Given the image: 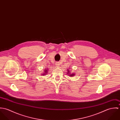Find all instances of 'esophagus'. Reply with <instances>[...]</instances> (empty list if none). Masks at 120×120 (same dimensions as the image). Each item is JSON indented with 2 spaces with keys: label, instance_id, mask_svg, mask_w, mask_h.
I'll return each instance as SVG.
<instances>
[{
  "label": "esophagus",
  "instance_id": "1",
  "mask_svg": "<svg viewBox=\"0 0 120 120\" xmlns=\"http://www.w3.org/2000/svg\"><path fill=\"white\" fill-rule=\"evenodd\" d=\"M60 63H58L57 64V66H60Z\"/></svg>",
  "mask_w": 120,
  "mask_h": 120
}]
</instances>
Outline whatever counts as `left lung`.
<instances>
[{
  "instance_id": "1",
  "label": "left lung",
  "mask_w": 120,
  "mask_h": 120,
  "mask_svg": "<svg viewBox=\"0 0 120 120\" xmlns=\"http://www.w3.org/2000/svg\"><path fill=\"white\" fill-rule=\"evenodd\" d=\"M69 69H67V70H68V71H68L67 74H68V75L70 76V77H73V76H74V75H75L74 73H73L71 74V73H70V70H69Z\"/></svg>"
}]
</instances>
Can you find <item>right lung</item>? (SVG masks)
<instances>
[{
	"mask_svg": "<svg viewBox=\"0 0 120 120\" xmlns=\"http://www.w3.org/2000/svg\"><path fill=\"white\" fill-rule=\"evenodd\" d=\"M43 71H44V72H43L42 73H41L42 76L46 75V74H47L48 72V70H47V69H44Z\"/></svg>",
	"mask_w": 120,
	"mask_h": 120,
	"instance_id": "add662e5",
	"label": "right lung"
}]
</instances>
